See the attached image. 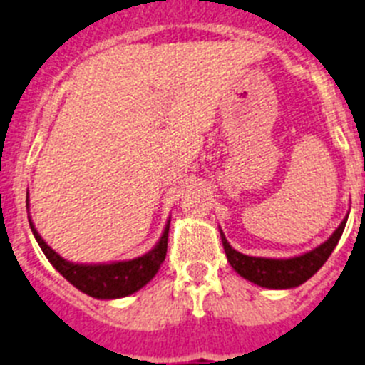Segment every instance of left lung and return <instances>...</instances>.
Masks as SVG:
<instances>
[{
  "label": "left lung",
  "mask_w": 365,
  "mask_h": 365,
  "mask_svg": "<svg viewBox=\"0 0 365 365\" xmlns=\"http://www.w3.org/2000/svg\"><path fill=\"white\" fill-rule=\"evenodd\" d=\"M347 217L340 222V227L333 232V235L316 248L305 254H299L294 257H285V259H274V257H254L247 254L237 252L232 245L228 243L225 234L221 232V241L225 247L228 263L235 272L243 276L245 279L252 282L254 285L265 287V289H294L302 283L312 278L318 270L322 269L325 261L329 259L331 252L340 241L344 228H346Z\"/></svg>",
  "instance_id": "obj_1"
}]
</instances>
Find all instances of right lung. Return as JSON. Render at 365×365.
Returning a JSON list of instances; mask_svg holds the SVG:
<instances>
[{
	"label": "right lung",
	"mask_w": 365,
	"mask_h": 365,
	"mask_svg": "<svg viewBox=\"0 0 365 365\" xmlns=\"http://www.w3.org/2000/svg\"><path fill=\"white\" fill-rule=\"evenodd\" d=\"M29 206V199H27ZM31 230L36 237L38 245L51 261V265L62 274L63 278L74 285L83 294L91 296L96 299H115L125 298L140 291L144 285L155 278L159 272L168 250V230H170V219L164 227L160 240L157 241L150 252L144 256H138L135 259L128 261H113V263H73V261L63 259L56 250L45 243L43 237L38 234L34 228V222L29 217Z\"/></svg>",
	"instance_id": "right-lung-1"
}]
</instances>
